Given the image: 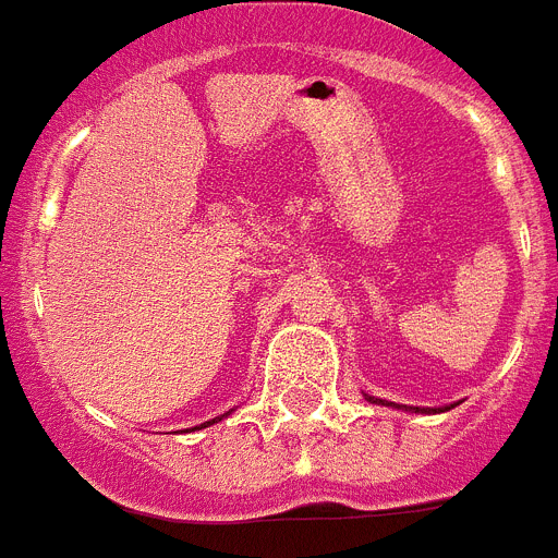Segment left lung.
<instances>
[{"label": "left lung", "mask_w": 558, "mask_h": 558, "mask_svg": "<svg viewBox=\"0 0 558 558\" xmlns=\"http://www.w3.org/2000/svg\"><path fill=\"white\" fill-rule=\"evenodd\" d=\"M368 402H379V405H391V402H386V399H374V397H366ZM413 411H418V408H413Z\"/></svg>", "instance_id": "1"}]
</instances>
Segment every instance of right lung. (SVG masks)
<instances>
[{"label": "right lung", "mask_w": 558, "mask_h": 558, "mask_svg": "<svg viewBox=\"0 0 558 558\" xmlns=\"http://www.w3.org/2000/svg\"><path fill=\"white\" fill-rule=\"evenodd\" d=\"M220 418V416H218ZM218 418H211V422H204V425H201V427H206V425H215V422H218Z\"/></svg>", "instance_id": "obj_1"}]
</instances>
